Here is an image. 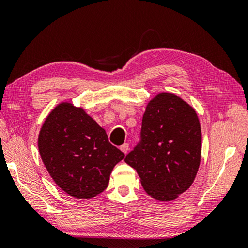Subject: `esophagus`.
<instances>
[{
    "label": "esophagus",
    "instance_id": "esophagus-1",
    "mask_svg": "<svg viewBox=\"0 0 248 248\" xmlns=\"http://www.w3.org/2000/svg\"><path fill=\"white\" fill-rule=\"evenodd\" d=\"M120 150L123 151V152L125 154V153H127L128 151H129V144H128V143H124L123 145L120 146Z\"/></svg>",
    "mask_w": 248,
    "mask_h": 248
}]
</instances>
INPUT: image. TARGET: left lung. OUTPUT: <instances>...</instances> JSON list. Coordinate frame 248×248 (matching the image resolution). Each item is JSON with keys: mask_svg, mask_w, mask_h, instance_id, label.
<instances>
[{"mask_svg": "<svg viewBox=\"0 0 248 248\" xmlns=\"http://www.w3.org/2000/svg\"><path fill=\"white\" fill-rule=\"evenodd\" d=\"M200 156L201 129L196 111L178 96L162 93L146 107L140 141L124 162L137 170L146 194L169 201L191 186Z\"/></svg>", "mask_w": 248, "mask_h": 248, "instance_id": "obj_1", "label": "left lung"}]
</instances>
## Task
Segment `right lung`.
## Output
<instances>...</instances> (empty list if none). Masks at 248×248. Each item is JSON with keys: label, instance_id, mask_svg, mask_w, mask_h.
Returning a JSON list of instances; mask_svg holds the SVG:
<instances>
[{"label": "right lung", "instance_id": "right-lung-1", "mask_svg": "<svg viewBox=\"0 0 248 248\" xmlns=\"http://www.w3.org/2000/svg\"><path fill=\"white\" fill-rule=\"evenodd\" d=\"M40 156L54 182L75 198H93L106 189L109 176L124 154L82 108L59 105L38 138Z\"/></svg>", "mask_w": 248, "mask_h": 248}]
</instances>
